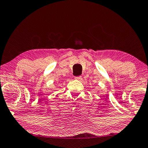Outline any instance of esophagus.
I'll return each instance as SVG.
<instances>
[{
    "instance_id": "34e87169",
    "label": "esophagus",
    "mask_w": 148,
    "mask_h": 148,
    "mask_svg": "<svg viewBox=\"0 0 148 148\" xmlns=\"http://www.w3.org/2000/svg\"><path fill=\"white\" fill-rule=\"evenodd\" d=\"M81 78H82V76H75V79H78V80H79V79H80Z\"/></svg>"
}]
</instances>
